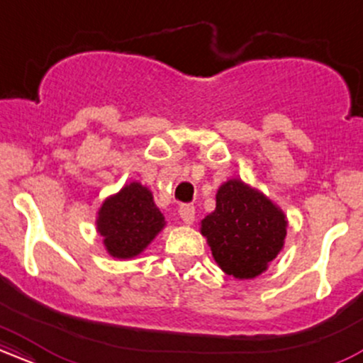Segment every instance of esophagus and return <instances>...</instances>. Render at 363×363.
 Returning <instances> with one entry per match:
<instances>
[{"mask_svg": "<svg viewBox=\"0 0 363 363\" xmlns=\"http://www.w3.org/2000/svg\"><path fill=\"white\" fill-rule=\"evenodd\" d=\"M194 213L196 208L193 205H181V208H179V215H181V218L184 220V223L187 225L194 222Z\"/></svg>", "mask_w": 363, "mask_h": 363, "instance_id": "34e87169", "label": "esophagus"}]
</instances>
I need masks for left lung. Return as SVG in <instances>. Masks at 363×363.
I'll list each match as a JSON object with an SVG mask.
<instances>
[{
    "mask_svg": "<svg viewBox=\"0 0 363 363\" xmlns=\"http://www.w3.org/2000/svg\"><path fill=\"white\" fill-rule=\"evenodd\" d=\"M286 225L285 213L272 199L240 179H230L216 191V208L201 220V234L225 273L251 280L283 249Z\"/></svg>",
    "mask_w": 363,
    "mask_h": 363,
    "instance_id": "obj_1",
    "label": "left lung"
}]
</instances>
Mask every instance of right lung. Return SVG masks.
Listing matches in <instances>:
<instances>
[{
    "label": "right lung",
    "mask_w": 363,
    "mask_h": 363,
    "mask_svg": "<svg viewBox=\"0 0 363 363\" xmlns=\"http://www.w3.org/2000/svg\"><path fill=\"white\" fill-rule=\"evenodd\" d=\"M164 227V215L148 187L140 182H129L109 196L97 213V232L107 252L118 259L138 256Z\"/></svg>",
    "instance_id": "right-lung-1"
}]
</instances>
